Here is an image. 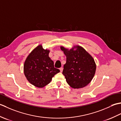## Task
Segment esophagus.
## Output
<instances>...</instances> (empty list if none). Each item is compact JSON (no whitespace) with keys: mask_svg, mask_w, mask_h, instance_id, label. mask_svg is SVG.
<instances>
[{"mask_svg":"<svg viewBox=\"0 0 121 121\" xmlns=\"http://www.w3.org/2000/svg\"><path fill=\"white\" fill-rule=\"evenodd\" d=\"M59 69H60V72H62V71H63V68H60Z\"/></svg>","mask_w":121,"mask_h":121,"instance_id":"34e87169","label":"esophagus"}]
</instances>
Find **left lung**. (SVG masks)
Returning <instances> with one entry per match:
<instances>
[{
  "mask_svg": "<svg viewBox=\"0 0 121 121\" xmlns=\"http://www.w3.org/2000/svg\"><path fill=\"white\" fill-rule=\"evenodd\" d=\"M74 50L61 47L66 56L62 74L68 84L73 88H80L87 86L93 78L96 66L93 58L84 49L78 46Z\"/></svg>",
  "mask_w": 121,
  "mask_h": 121,
  "instance_id": "1",
  "label": "left lung"
}]
</instances>
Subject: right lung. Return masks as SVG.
I'll use <instances>...</instances> for the list:
<instances>
[{
	"label": "right lung",
	"instance_id": "1",
	"mask_svg": "<svg viewBox=\"0 0 121 121\" xmlns=\"http://www.w3.org/2000/svg\"><path fill=\"white\" fill-rule=\"evenodd\" d=\"M49 53V50L39 45L30 53L24 62L25 76L30 84L39 88L47 85L55 74L60 72L54 66Z\"/></svg>",
	"mask_w": 121,
	"mask_h": 121
}]
</instances>
